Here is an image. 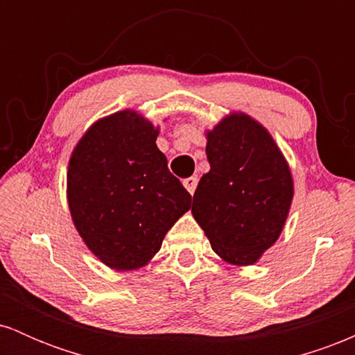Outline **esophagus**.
<instances>
[{
    "label": "esophagus",
    "instance_id": "34e87169",
    "mask_svg": "<svg viewBox=\"0 0 355 355\" xmlns=\"http://www.w3.org/2000/svg\"><path fill=\"white\" fill-rule=\"evenodd\" d=\"M197 183H198V178L197 177H189L183 180V187H185L187 190H189L190 195H193L195 189H197Z\"/></svg>",
    "mask_w": 355,
    "mask_h": 355
}]
</instances>
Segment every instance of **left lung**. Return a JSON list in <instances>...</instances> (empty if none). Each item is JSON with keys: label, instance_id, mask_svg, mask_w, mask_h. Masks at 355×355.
<instances>
[{"label": "left lung", "instance_id": "8db88e82", "mask_svg": "<svg viewBox=\"0 0 355 355\" xmlns=\"http://www.w3.org/2000/svg\"><path fill=\"white\" fill-rule=\"evenodd\" d=\"M205 137L210 170L198 182L191 214L223 262L254 266L287 222L292 170L270 132L243 112H230Z\"/></svg>", "mask_w": 355, "mask_h": 355}]
</instances>
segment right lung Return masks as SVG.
Masks as SVG:
<instances>
[{"label": "right lung", "instance_id": "obj_1", "mask_svg": "<svg viewBox=\"0 0 355 355\" xmlns=\"http://www.w3.org/2000/svg\"><path fill=\"white\" fill-rule=\"evenodd\" d=\"M155 126L137 110L100 118L73 148L67 200L76 232L118 272L152 262L191 197L168 170Z\"/></svg>", "mask_w": 355, "mask_h": 355}]
</instances>
